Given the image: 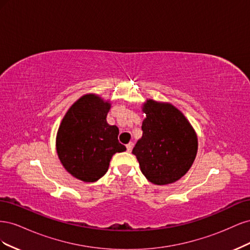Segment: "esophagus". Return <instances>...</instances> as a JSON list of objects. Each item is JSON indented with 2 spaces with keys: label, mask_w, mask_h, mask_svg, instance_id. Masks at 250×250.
Here are the masks:
<instances>
[{
  "label": "esophagus",
  "mask_w": 250,
  "mask_h": 250,
  "mask_svg": "<svg viewBox=\"0 0 250 250\" xmlns=\"http://www.w3.org/2000/svg\"><path fill=\"white\" fill-rule=\"evenodd\" d=\"M126 148H127V151H128V152H131V150H132V148H133V143H129V144H127Z\"/></svg>",
  "instance_id": "1"
}]
</instances>
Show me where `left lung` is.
<instances>
[{
    "instance_id": "8db88e82",
    "label": "left lung",
    "mask_w": 250,
    "mask_h": 250,
    "mask_svg": "<svg viewBox=\"0 0 250 250\" xmlns=\"http://www.w3.org/2000/svg\"><path fill=\"white\" fill-rule=\"evenodd\" d=\"M142 138L132 153L141 171L154 185L173 184L191 168L197 154V135L192 125L170 103L147 100L143 105Z\"/></svg>"
}]
</instances>
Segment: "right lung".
<instances>
[{
  "label": "right lung",
  "instance_id": "add662e5",
  "mask_svg": "<svg viewBox=\"0 0 250 250\" xmlns=\"http://www.w3.org/2000/svg\"><path fill=\"white\" fill-rule=\"evenodd\" d=\"M110 103L95 94L82 96L66 111L56 137L60 162L71 175L85 183L100 179L112 155L126 147L119 143V128L106 122Z\"/></svg>",
  "mask_w": 250,
  "mask_h": 250
}]
</instances>
